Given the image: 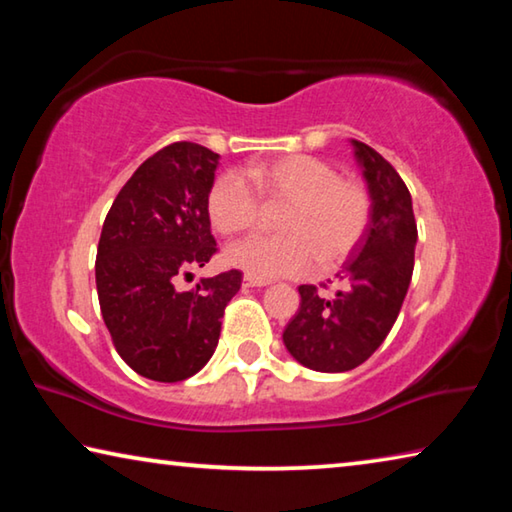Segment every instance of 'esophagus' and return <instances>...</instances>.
Wrapping results in <instances>:
<instances>
[{
    "label": "esophagus",
    "instance_id": "obj_1",
    "mask_svg": "<svg viewBox=\"0 0 512 512\" xmlns=\"http://www.w3.org/2000/svg\"><path fill=\"white\" fill-rule=\"evenodd\" d=\"M244 284L246 287H266V284H271V280H264V277L255 275H244Z\"/></svg>",
    "mask_w": 512,
    "mask_h": 512
}]
</instances>
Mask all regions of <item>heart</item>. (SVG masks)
I'll return each instance as SVG.
<instances>
[{
  "instance_id": "heart-1",
  "label": "heart",
  "mask_w": 512,
  "mask_h": 512,
  "mask_svg": "<svg viewBox=\"0 0 512 512\" xmlns=\"http://www.w3.org/2000/svg\"><path fill=\"white\" fill-rule=\"evenodd\" d=\"M244 177L223 173L207 192V216L216 232L230 237L255 228L262 207L284 210L275 225L282 235H253L230 246L225 259L255 277L302 275L314 259L320 268L345 262L372 219L368 187L336 173L332 164L307 153L255 162Z\"/></svg>"
}]
</instances>
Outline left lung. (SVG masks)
<instances>
[{
  "label": "left lung",
  "mask_w": 512,
  "mask_h": 512,
  "mask_svg": "<svg viewBox=\"0 0 512 512\" xmlns=\"http://www.w3.org/2000/svg\"><path fill=\"white\" fill-rule=\"evenodd\" d=\"M352 144L372 198L368 232L336 275L334 293L300 284V309L282 334L291 357L318 372L352 370L375 354L395 325L413 275L418 225L409 187L375 149Z\"/></svg>",
  "instance_id": "8db88e82"
}]
</instances>
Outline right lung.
Instances as JSON below:
<instances>
[{"mask_svg":"<svg viewBox=\"0 0 512 512\" xmlns=\"http://www.w3.org/2000/svg\"><path fill=\"white\" fill-rule=\"evenodd\" d=\"M219 153L173 142L144 160L121 187L97 248L101 316L119 357L153 381L196 375L216 350L221 318L241 271L203 277L178 291L189 268L216 255L207 192Z\"/></svg>","mask_w":512,"mask_h":512,"instance_id":"1","label":"right lung"}]
</instances>
